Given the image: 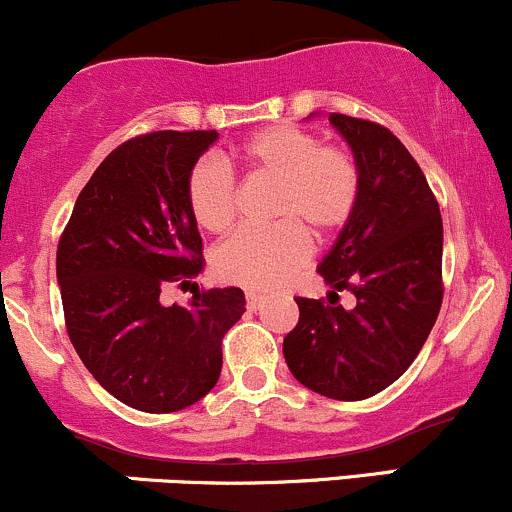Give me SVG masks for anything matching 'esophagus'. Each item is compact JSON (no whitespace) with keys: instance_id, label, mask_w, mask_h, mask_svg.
I'll return each instance as SVG.
<instances>
[{"instance_id":"34e87169","label":"esophagus","mask_w":512,"mask_h":512,"mask_svg":"<svg viewBox=\"0 0 512 512\" xmlns=\"http://www.w3.org/2000/svg\"><path fill=\"white\" fill-rule=\"evenodd\" d=\"M261 302H263L261 293H256V290H249V293H246V307H249V310H256Z\"/></svg>"}]
</instances>
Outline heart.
Returning <instances> with one entry per match:
<instances>
[{"instance_id":"heart-1","label":"heart","mask_w":512,"mask_h":512,"mask_svg":"<svg viewBox=\"0 0 512 512\" xmlns=\"http://www.w3.org/2000/svg\"><path fill=\"white\" fill-rule=\"evenodd\" d=\"M236 163L251 175L276 180L271 227H246L212 254V268L227 283L268 290L285 283L310 256V236L342 229L356 210L361 173L354 153L322 144L293 124L256 131L234 151ZM188 207L205 232L222 234L236 217V180L219 158H200L185 185Z\"/></svg>"}]
</instances>
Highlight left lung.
Returning a JSON list of instances; mask_svg holds the SVG:
<instances>
[{
	"mask_svg": "<svg viewBox=\"0 0 512 512\" xmlns=\"http://www.w3.org/2000/svg\"><path fill=\"white\" fill-rule=\"evenodd\" d=\"M361 173L356 210L317 271L329 300L295 298L300 320L283 356L305 388L364 400L398 381L420 354L442 307V214L425 173L383 124L329 114ZM337 289L357 298L351 311Z\"/></svg>",
	"mask_w": 512,
	"mask_h": 512,
	"instance_id": "1",
	"label": "left lung"
}]
</instances>
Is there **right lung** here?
I'll return each instance as SVG.
<instances>
[{"mask_svg": "<svg viewBox=\"0 0 512 512\" xmlns=\"http://www.w3.org/2000/svg\"><path fill=\"white\" fill-rule=\"evenodd\" d=\"M217 131H148L114 148L80 192L58 241L65 329L95 381L134 410L178 412L214 388L222 339L244 315L239 288L188 307L161 288L202 271L188 175Z\"/></svg>", "mask_w": 512, "mask_h": 512, "instance_id": "1", "label": "right lung"}]
</instances>
